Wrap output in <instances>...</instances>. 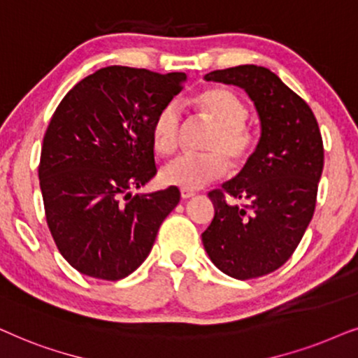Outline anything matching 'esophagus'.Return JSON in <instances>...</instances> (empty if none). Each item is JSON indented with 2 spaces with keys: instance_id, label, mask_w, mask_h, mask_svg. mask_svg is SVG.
Returning <instances> with one entry per match:
<instances>
[{
  "instance_id": "esophagus-1",
  "label": "esophagus",
  "mask_w": 358,
  "mask_h": 358,
  "mask_svg": "<svg viewBox=\"0 0 358 358\" xmlns=\"http://www.w3.org/2000/svg\"><path fill=\"white\" fill-rule=\"evenodd\" d=\"M180 194H182L183 199H189V198L194 196V192H189V189H182Z\"/></svg>"
}]
</instances>
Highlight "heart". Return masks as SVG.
<instances>
[{
	"label": "heart",
	"mask_w": 358,
	"mask_h": 358,
	"mask_svg": "<svg viewBox=\"0 0 358 358\" xmlns=\"http://www.w3.org/2000/svg\"><path fill=\"white\" fill-rule=\"evenodd\" d=\"M196 104L211 121L214 131L204 154H182L169 162L160 171L165 185L182 189H199L227 173L229 162L239 165L254 147V136L245 127L249 109L244 101L226 88H209L198 94ZM182 126V109L178 103L165 104L152 122L150 137L154 149L169 155L176 149Z\"/></svg>",
	"instance_id": "b5f03b06"
}]
</instances>
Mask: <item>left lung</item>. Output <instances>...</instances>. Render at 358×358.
<instances>
[{
  "instance_id": "obj_1",
  "label": "left lung",
  "mask_w": 358,
  "mask_h": 358,
  "mask_svg": "<svg viewBox=\"0 0 358 358\" xmlns=\"http://www.w3.org/2000/svg\"><path fill=\"white\" fill-rule=\"evenodd\" d=\"M204 80L244 90L260 119L259 144L244 169L209 193L214 217L201 234L222 273L257 278L292 257L311 222L324 166L322 137L311 108L265 66L216 70ZM226 194L241 204L229 205Z\"/></svg>"
}]
</instances>
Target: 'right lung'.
<instances>
[{"label":"right lung","instance_id":"add662e5","mask_svg":"<svg viewBox=\"0 0 358 358\" xmlns=\"http://www.w3.org/2000/svg\"><path fill=\"white\" fill-rule=\"evenodd\" d=\"M187 75L106 66L57 106L42 144L39 180L57 249L80 273L126 278L150 254L180 189L137 193L157 173L152 122Z\"/></svg>","mask_w":358,"mask_h":358}]
</instances>
